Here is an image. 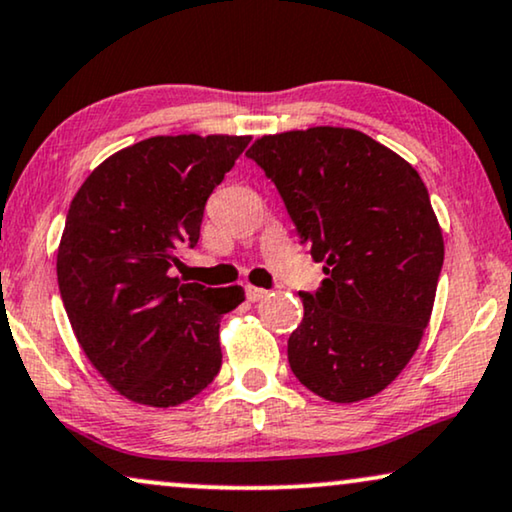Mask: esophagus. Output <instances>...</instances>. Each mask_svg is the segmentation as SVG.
Wrapping results in <instances>:
<instances>
[{
    "mask_svg": "<svg viewBox=\"0 0 512 512\" xmlns=\"http://www.w3.org/2000/svg\"><path fill=\"white\" fill-rule=\"evenodd\" d=\"M245 295H248L250 302H260V299L267 297L269 292L264 288H255V285H248V288H245Z\"/></svg>",
    "mask_w": 512,
    "mask_h": 512,
    "instance_id": "esophagus-1",
    "label": "esophagus"
}]
</instances>
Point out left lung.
<instances>
[{
	"label": "left lung",
	"mask_w": 512,
	"mask_h": 512,
	"mask_svg": "<svg viewBox=\"0 0 512 512\" xmlns=\"http://www.w3.org/2000/svg\"><path fill=\"white\" fill-rule=\"evenodd\" d=\"M271 177L323 285L299 292L288 339L295 377L330 403L384 391L431 320L445 241L417 170L339 126L262 135L245 152Z\"/></svg>",
	"instance_id": "1"
}]
</instances>
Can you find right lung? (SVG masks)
Masks as SVG:
<instances>
[{"mask_svg":"<svg viewBox=\"0 0 512 512\" xmlns=\"http://www.w3.org/2000/svg\"><path fill=\"white\" fill-rule=\"evenodd\" d=\"M250 135H154L100 163L74 194L58 245V288L74 337L131 403L175 407L222 365L220 318L241 285L182 283L203 208Z\"/></svg>","mask_w":512,"mask_h":512,"instance_id":"1","label":"right lung"}]
</instances>
